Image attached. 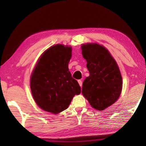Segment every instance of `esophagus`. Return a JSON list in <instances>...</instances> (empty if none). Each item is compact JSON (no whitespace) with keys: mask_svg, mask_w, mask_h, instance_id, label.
<instances>
[{"mask_svg":"<svg viewBox=\"0 0 146 146\" xmlns=\"http://www.w3.org/2000/svg\"><path fill=\"white\" fill-rule=\"evenodd\" d=\"M78 82L79 84V85H80V86L81 87V86H82V80H78Z\"/></svg>","mask_w":146,"mask_h":146,"instance_id":"obj_1","label":"esophagus"}]
</instances>
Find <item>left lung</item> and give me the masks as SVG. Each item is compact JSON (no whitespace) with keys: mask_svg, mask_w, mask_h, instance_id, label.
<instances>
[{"mask_svg":"<svg viewBox=\"0 0 146 146\" xmlns=\"http://www.w3.org/2000/svg\"><path fill=\"white\" fill-rule=\"evenodd\" d=\"M90 76L84 80L82 93L92 108L104 110L119 98L122 78L117 62L107 49L96 43L81 46Z\"/></svg>","mask_w":146,"mask_h":146,"instance_id":"obj_1","label":"left lung"}]
</instances>
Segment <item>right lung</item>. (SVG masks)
Wrapping results in <instances>:
<instances>
[{"label":"right lung","mask_w":146,"mask_h":146,"mask_svg":"<svg viewBox=\"0 0 146 146\" xmlns=\"http://www.w3.org/2000/svg\"><path fill=\"white\" fill-rule=\"evenodd\" d=\"M71 48L56 44L46 50L31 74L30 87L35 101L42 110L54 114L68 108L81 88L69 71Z\"/></svg>","instance_id":"obj_1"}]
</instances>
